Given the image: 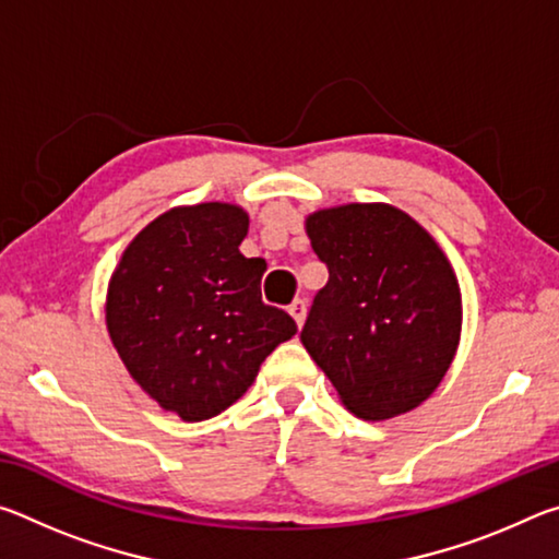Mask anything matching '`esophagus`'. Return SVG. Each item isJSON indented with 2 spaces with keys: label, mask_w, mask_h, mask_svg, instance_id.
Wrapping results in <instances>:
<instances>
[{
  "label": "esophagus",
  "mask_w": 559,
  "mask_h": 559,
  "mask_svg": "<svg viewBox=\"0 0 559 559\" xmlns=\"http://www.w3.org/2000/svg\"><path fill=\"white\" fill-rule=\"evenodd\" d=\"M288 313L293 316V320H296L298 328H302V323H306V313H308L306 300H302V298L293 300V302H290V308H288Z\"/></svg>",
  "instance_id": "obj_1"
}]
</instances>
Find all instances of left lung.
I'll return each instance as SVG.
<instances>
[{
	"mask_svg": "<svg viewBox=\"0 0 559 559\" xmlns=\"http://www.w3.org/2000/svg\"><path fill=\"white\" fill-rule=\"evenodd\" d=\"M306 234L330 278L300 343L345 409L384 421L427 402L456 357L463 302L437 239L384 202L328 206Z\"/></svg>",
	"mask_w": 559,
	"mask_h": 559,
	"instance_id": "8db88e82",
	"label": "left lung"
}]
</instances>
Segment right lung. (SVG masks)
<instances>
[{
    "instance_id": "add662e5",
    "label": "right lung",
    "mask_w": 559,
    "mask_h": 559,
    "mask_svg": "<svg viewBox=\"0 0 559 559\" xmlns=\"http://www.w3.org/2000/svg\"><path fill=\"white\" fill-rule=\"evenodd\" d=\"M246 231L239 204L175 206L128 243L108 281L112 347L140 390L182 421L231 406L298 333L261 300L266 261L239 251Z\"/></svg>"
}]
</instances>
